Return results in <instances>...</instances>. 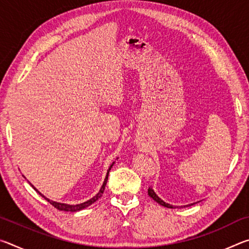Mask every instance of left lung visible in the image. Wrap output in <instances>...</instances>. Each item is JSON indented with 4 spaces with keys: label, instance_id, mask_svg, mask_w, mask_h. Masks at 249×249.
<instances>
[{
    "label": "left lung",
    "instance_id": "1",
    "mask_svg": "<svg viewBox=\"0 0 249 249\" xmlns=\"http://www.w3.org/2000/svg\"><path fill=\"white\" fill-rule=\"evenodd\" d=\"M148 196H149L150 197H153V199H154L156 202H157V203H159L160 205L165 206V208H168V209H175V205L169 204V203H166L165 201H162L157 195H156V192H155L151 188L148 189ZM193 204H195V203H191V204H188V205H183V206H181V208H185V206H190V205H193ZM176 208H177V206H176Z\"/></svg>",
    "mask_w": 249,
    "mask_h": 249
}]
</instances>
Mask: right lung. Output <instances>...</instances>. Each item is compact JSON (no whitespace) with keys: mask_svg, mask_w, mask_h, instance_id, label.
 <instances>
[{"mask_svg":"<svg viewBox=\"0 0 249 249\" xmlns=\"http://www.w3.org/2000/svg\"><path fill=\"white\" fill-rule=\"evenodd\" d=\"M115 162V161H114ZM114 162L112 163L111 166H109V168L107 169V176H105V179H104V181H103V184H102V187H101V189H100V191L96 193V195L93 196V197H91L90 200H88V201H86V202H83V203H80V204H67V203H60V202H56V201H53V200H49L48 197H46L44 195H41V193L37 190V189L34 187L33 184H31L32 187L34 188V190H35L36 192H38L39 195L44 197V199L46 200V201H48L50 204H52L53 206H54V208L56 209H58V210H60V211H67V212H78V211H81V210H83V209H86V208H88V206H90L91 204H93L95 201H98L101 196H102V195H103V192H104V189H105V185H107V177H108V174H109V170H111V168L113 167V165H114Z\"/></svg>","mask_w":249,"mask_h":249,"instance_id":"1","label":"right lung"}]
</instances>
